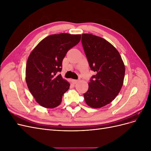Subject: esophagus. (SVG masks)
I'll list each match as a JSON object with an SVG mask.
<instances>
[{
    "instance_id": "esophagus-1",
    "label": "esophagus",
    "mask_w": 151,
    "mask_h": 151,
    "mask_svg": "<svg viewBox=\"0 0 151 151\" xmlns=\"http://www.w3.org/2000/svg\"><path fill=\"white\" fill-rule=\"evenodd\" d=\"M71 81H72V83H73V84H76V83H77L79 82V80H76V79H71Z\"/></svg>"
}]
</instances>
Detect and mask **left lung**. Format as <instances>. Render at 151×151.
I'll return each mask as SVG.
<instances>
[{
	"label": "left lung",
	"mask_w": 151,
	"mask_h": 151,
	"mask_svg": "<svg viewBox=\"0 0 151 151\" xmlns=\"http://www.w3.org/2000/svg\"><path fill=\"white\" fill-rule=\"evenodd\" d=\"M82 44L91 69L96 72L84 94L85 101L91 108H102L120 93L125 77L124 63L116 48L99 36L83 34Z\"/></svg>",
	"instance_id": "left-lung-1"
}]
</instances>
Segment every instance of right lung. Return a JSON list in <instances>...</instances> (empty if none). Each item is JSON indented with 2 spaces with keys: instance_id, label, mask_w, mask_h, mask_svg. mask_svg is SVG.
Instances as JSON below:
<instances>
[{
  "instance_id": "obj_1",
  "label": "right lung",
  "mask_w": 151,
  "mask_h": 151,
  "mask_svg": "<svg viewBox=\"0 0 151 151\" xmlns=\"http://www.w3.org/2000/svg\"><path fill=\"white\" fill-rule=\"evenodd\" d=\"M81 35L60 33L43 39L29 54L26 67V82L36 101L46 108L60 105L70 83L60 74L63 59L78 43Z\"/></svg>"
}]
</instances>
